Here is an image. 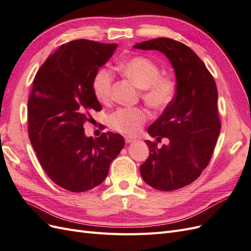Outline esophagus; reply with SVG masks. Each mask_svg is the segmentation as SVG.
I'll list each match as a JSON object with an SVG mask.
<instances>
[{"instance_id":"esophagus-1","label":"esophagus","mask_w":251,"mask_h":251,"mask_svg":"<svg viewBox=\"0 0 251 251\" xmlns=\"http://www.w3.org/2000/svg\"><path fill=\"white\" fill-rule=\"evenodd\" d=\"M125 140L126 143H131V142H134L136 139L133 138V137H130V136H126L125 137Z\"/></svg>"}]
</instances>
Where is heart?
Returning <instances> with one entry per match:
<instances>
[{"label":"heart","instance_id":"b5f03b06","mask_svg":"<svg viewBox=\"0 0 251 251\" xmlns=\"http://www.w3.org/2000/svg\"><path fill=\"white\" fill-rule=\"evenodd\" d=\"M118 70L140 88L141 98L154 111H164L177 95V81L171 75L160 74V68L144 56H132L117 64ZM113 74L107 69L96 72L92 91L100 103H108L112 97ZM148 120V112L142 108H119L112 113L108 124L112 130L126 135L137 134Z\"/></svg>","mask_w":251,"mask_h":251}]
</instances>
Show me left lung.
I'll list each match as a JSON object with an SVG mask.
<instances>
[{"mask_svg":"<svg viewBox=\"0 0 251 251\" xmlns=\"http://www.w3.org/2000/svg\"><path fill=\"white\" fill-rule=\"evenodd\" d=\"M135 49L157 50L170 59L177 79V95L161 116L149 126V134L170 140L150 149L140 165L142 179L159 191H175L191 184L208 165L221 130L218 90L206 66L186 45L168 37L136 44Z\"/></svg>","mask_w":251,"mask_h":251,"instance_id":"8db88e82","label":"left lung"}]
</instances>
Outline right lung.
Returning <instances> with one entry per match:
<instances>
[{"instance_id":"right-lung-1","label":"right lung","mask_w":251,"mask_h":251,"mask_svg":"<svg viewBox=\"0 0 251 251\" xmlns=\"http://www.w3.org/2000/svg\"><path fill=\"white\" fill-rule=\"evenodd\" d=\"M117 44L76 40L63 44L37 71L28 100V135L48 177L67 191L100 185L125 147L112 132L87 137L83 125L101 105L92 91L94 75Z\"/></svg>"}]
</instances>
